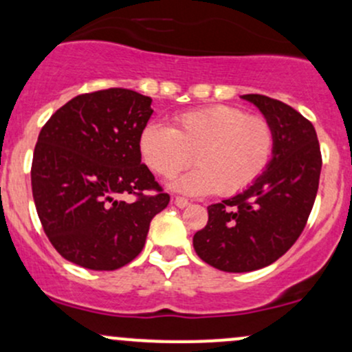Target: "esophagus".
I'll return each mask as SVG.
<instances>
[{
    "label": "esophagus",
    "mask_w": 352,
    "mask_h": 352,
    "mask_svg": "<svg viewBox=\"0 0 352 352\" xmlns=\"http://www.w3.org/2000/svg\"><path fill=\"white\" fill-rule=\"evenodd\" d=\"M173 203H175L177 208H186L188 205H190V201H188V199H184V198H175V199H173Z\"/></svg>",
    "instance_id": "34e87169"
}]
</instances>
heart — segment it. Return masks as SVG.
Masks as SVG:
<instances>
[{
  "instance_id": "obj_1",
  "label": "heart",
  "mask_w": 352,
  "mask_h": 352,
  "mask_svg": "<svg viewBox=\"0 0 352 352\" xmlns=\"http://www.w3.org/2000/svg\"><path fill=\"white\" fill-rule=\"evenodd\" d=\"M274 147L270 120L232 105L181 114L175 127L149 122L139 135L142 160L161 176L176 175L195 154L198 168L171 181L173 190L191 196L247 190L267 169Z\"/></svg>"
}]
</instances>
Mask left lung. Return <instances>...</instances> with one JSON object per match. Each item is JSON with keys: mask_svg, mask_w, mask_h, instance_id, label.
Returning <instances> with one entry per match:
<instances>
[{"mask_svg": "<svg viewBox=\"0 0 352 352\" xmlns=\"http://www.w3.org/2000/svg\"><path fill=\"white\" fill-rule=\"evenodd\" d=\"M241 99L274 126V154L252 186L208 206L206 226L192 236L203 262L235 274L270 265L296 243L316 201L322 168L316 129L304 116L267 96Z\"/></svg>", "mask_w": 352, "mask_h": 352, "instance_id": "8db88e82", "label": "left lung"}]
</instances>
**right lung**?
<instances>
[{"instance_id": "add662e5", "label": "right lung", "mask_w": 352, "mask_h": 352, "mask_svg": "<svg viewBox=\"0 0 352 352\" xmlns=\"http://www.w3.org/2000/svg\"><path fill=\"white\" fill-rule=\"evenodd\" d=\"M151 97L129 89L82 94L41 127L32 162L36 213L55 250L90 270H116L144 248L151 220L169 203L141 162ZM154 189V197L142 191ZM135 194L134 204L120 195Z\"/></svg>"}]
</instances>
